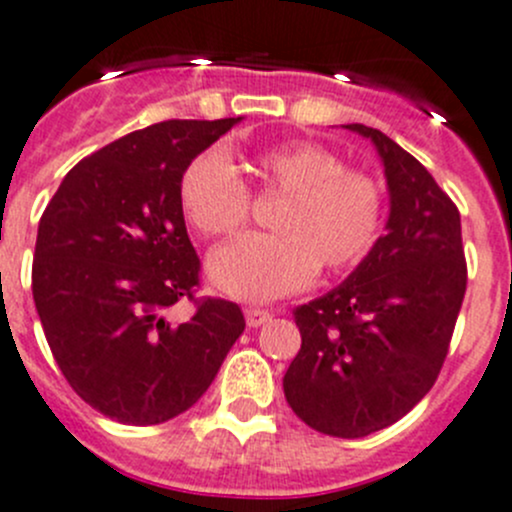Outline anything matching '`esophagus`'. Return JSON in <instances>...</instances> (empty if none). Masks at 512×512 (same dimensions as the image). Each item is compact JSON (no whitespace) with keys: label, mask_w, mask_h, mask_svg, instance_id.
<instances>
[{"label":"esophagus","mask_w":512,"mask_h":512,"mask_svg":"<svg viewBox=\"0 0 512 512\" xmlns=\"http://www.w3.org/2000/svg\"><path fill=\"white\" fill-rule=\"evenodd\" d=\"M270 317H272L270 310H262V307H247V310H245V320H247V325H250V327L265 325Z\"/></svg>","instance_id":"1"}]
</instances>
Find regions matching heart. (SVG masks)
Masks as SVG:
<instances>
[{
  "mask_svg": "<svg viewBox=\"0 0 512 512\" xmlns=\"http://www.w3.org/2000/svg\"><path fill=\"white\" fill-rule=\"evenodd\" d=\"M265 192L282 195L270 235H247L210 260V277L240 300H275L312 280L317 265L340 272L365 260L385 220V190L370 172L317 142H285L252 157ZM180 205L207 237H230L247 225L252 195L222 150H205L180 177Z\"/></svg>",
  "mask_w": 512,
  "mask_h": 512,
  "instance_id": "b5f03b06",
  "label": "heart"
}]
</instances>
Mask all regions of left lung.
<instances>
[{
    "label": "left lung",
    "instance_id": "obj_1",
    "mask_svg": "<svg viewBox=\"0 0 512 512\" xmlns=\"http://www.w3.org/2000/svg\"><path fill=\"white\" fill-rule=\"evenodd\" d=\"M380 155L388 232L327 295L300 305L302 345L282 380L302 423L332 438H365L398 423L440 375L468 285L460 212L398 142L345 124Z\"/></svg>",
    "mask_w": 512,
    "mask_h": 512
}]
</instances>
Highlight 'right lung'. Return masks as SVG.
Listing matches in <instances>:
<instances>
[{
  "mask_svg": "<svg viewBox=\"0 0 512 512\" xmlns=\"http://www.w3.org/2000/svg\"><path fill=\"white\" fill-rule=\"evenodd\" d=\"M240 117L170 119L67 172L39 220L32 295L74 393L124 425H157L205 395L245 330L240 305L197 300L180 177ZM196 302L177 323L171 307Z\"/></svg>",
  "mask_w": 512,
  "mask_h": 512,
  "instance_id": "obj_1",
  "label": "right lung"
}]
</instances>
